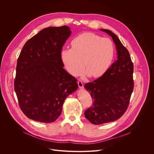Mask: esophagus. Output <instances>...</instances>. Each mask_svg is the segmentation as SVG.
<instances>
[{
	"mask_svg": "<svg viewBox=\"0 0 154 154\" xmlns=\"http://www.w3.org/2000/svg\"><path fill=\"white\" fill-rule=\"evenodd\" d=\"M77 83H78V85H79V87L80 88H82V89L83 88V83L82 80H79Z\"/></svg>",
	"mask_w": 154,
	"mask_h": 154,
	"instance_id": "esophagus-1",
	"label": "esophagus"
}]
</instances>
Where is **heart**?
<instances>
[{
  "label": "heart",
  "instance_id": "obj_1",
  "mask_svg": "<svg viewBox=\"0 0 154 154\" xmlns=\"http://www.w3.org/2000/svg\"><path fill=\"white\" fill-rule=\"evenodd\" d=\"M71 46V49L61 51V58L66 69L74 76L82 74L85 65L87 74L99 77L106 72L113 60L115 48L112 40L93 33L79 35L72 39Z\"/></svg>",
  "mask_w": 154,
  "mask_h": 154
}]
</instances>
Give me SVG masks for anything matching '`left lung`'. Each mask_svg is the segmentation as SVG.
<instances>
[{
  "label": "left lung",
  "instance_id": "obj_1",
  "mask_svg": "<svg viewBox=\"0 0 154 154\" xmlns=\"http://www.w3.org/2000/svg\"><path fill=\"white\" fill-rule=\"evenodd\" d=\"M100 30L112 37L118 59L100 77L84 86L93 100V106L86 109L85 116L94 125L120 118L128 106L134 88V64L128 50L112 31Z\"/></svg>",
  "mask_w": 154,
  "mask_h": 154
}]
</instances>
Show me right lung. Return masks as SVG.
Returning a JSON list of instances; mask_svg holds the SVG:
<instances>
[{
  "instance_id": "obj_1",
  "label": "right lung",
  "mask_w": 154,
  "mask_h": 154,
  "mask_svg": "<svg viewBox=\"0 0 154 154\" xmlns=\"http://www.w3.org/2000/svg\"><path fill=\"white\" fill-rule=\"evenodd\" d=\"M71 33L66 26L45 28L29 39L20 53L14 90L21 110L32 120L55 121L65 99L78 88L77 79L64 70L61 58Z\"/></svg>"
}]
</instances>
